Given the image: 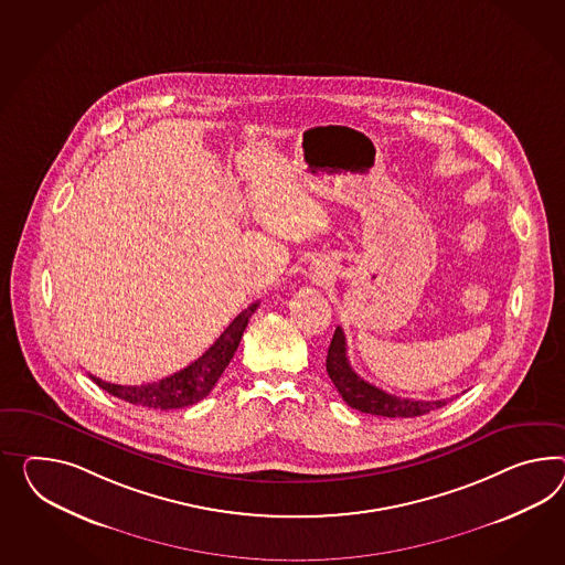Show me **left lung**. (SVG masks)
<instances>
[{
	"mask_svg": "<svg viewBox=\"0 0 565 565\" xmlns=\"http://www.w3.org/2000/svg\"><path fill=\"white\" fill-rule=\"evenodd\" d=\"M326 369H328V375L332 379L335 390L340 391L342 399L362 414L385 416V418H416V416L428 414L449 402V399H436V402L402 399V397H395L387 391L379 390L375 385L366 383L364 379L354 373V369L348 362L347 335L340 326L333 332L332 344H330L328 359H326Z\"/></svg>",
	"mask_w": 565,
	"mask_h": 565,
	"instance_id": "left-lung-1",
	"label": "left lung"
}]
</instances>
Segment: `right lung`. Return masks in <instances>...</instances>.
<instances>
[{"mask_svg": "<svg viewBox=\"0 0 565 565\" xmlns=\"http://www.w3.org/2000/svg\"><path fill=\"white\" fill-rule=\"evenodd\" d=\"M258 305L260 301L244 309L203 356L190 362L186 369L178 371L174 375L166 376L156 383H146V385H115L94 375H89V379L102 390L108 391L110 395L132 405H143L151 409H178V407L196 404L211 393L218 376L223 375V371L227 369L235 350L239 347L247 321L254 316Z\"/></svg>", "mask_w": 565, "mask_h": 565, "instance_id": "add662e5", "label": "right lung"}]
</instances>
